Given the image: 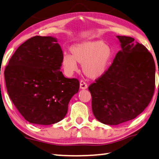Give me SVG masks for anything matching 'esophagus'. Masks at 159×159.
Listing matches in <instances>:
<instances>
[{
    "label": "esophagus",
    "mask_w": 159,
    "mask_h": 159,
    "mask_svg": "<svg viewBox=\"0 0 159 159\" xmlns=\"http://www.w3.org/2000/svg\"><path fill=\"white\" fill-rule=\"evenodd\" d=\"M80 89H85L87 88V84L84 81H83V80H81V81L80 82Z\"/></svg>",
    "instance_id": "34e87169"
}]
</instances>
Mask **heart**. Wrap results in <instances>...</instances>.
<instances>
[{
	"instance_id": "heart-1",
	"label": "heart",
	"mask_w": 159,
	"mask_h": 159,
	"mask_svg": "<svg viewBox=\"0 0 159 159\" xmlns=\"http://www.w3.org/2000/svg\"><path fill=\"white\" fill-rule=\"evenodd\" d=\"M70 54L62 57L65 72L71 75L78 69L77 62L82 64V70L87 77L97 79L108 70L112 58L111 48L102 41H85L75 44L70 48Z\"/></svg>"
}]
</instances>
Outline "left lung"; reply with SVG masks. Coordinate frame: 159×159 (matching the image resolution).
Segmentation results:
<instances>
[{
  "label": "left lung",
  "mask_w": 159,
  "mask_h": 159,
  "mask_svg": "<svg viewBox=\"0 0 159 159\" xmlns=\"http://www.w3.org/2000/svg\"><path fill=\"white\" fill-rule=\"evenodd\" d=\"M117 38L121 50L105 73L88 88L95 118L110 125L136 118L149 105L155 89L156 66L150 52L134 38Z\"/></svg>",
  "instance_id": "8db88e82"
}]
</instances>
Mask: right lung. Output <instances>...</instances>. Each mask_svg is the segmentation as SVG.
<instances>
[{
  "mask_svg": "<svg viewBox=\"0 0 159 159\" xmlns=\"http://www.w3.org/2000/svg\"><path fill=\"white\" fill-rule=\"evenodd\" d=\"M62 49L55 38L35 36L17 48L4 71L7 93L24 118L48 125L66 116L79 80L60 70Z\"/></svg>",
  "mask_w": 159,
  "mask_h": 159,
  "instance_id": "obj_1",
  "label": "right lung"
}]
</instances>
